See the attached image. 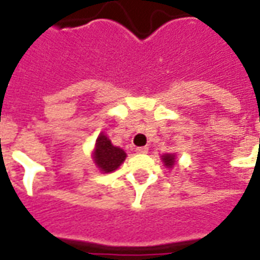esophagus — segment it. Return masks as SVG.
Here are the masks:
<instances>
[{
	"mask_svg": "<svg viewBox=\"0 0 260 260\" xmlns=\"http://www.w3.org/2000/svg\"><path fill=\"white\" fill-rule=\"evenodd\" d=\"M137 153H148V147H139L136 148Z\"/></svg>",
	"mask_w": 260,
	"mask_h": 260,
	"instance_id": "esophagus-1",
	"label": "esophagus"
}]
</instances>
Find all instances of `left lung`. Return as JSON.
<instances>
[{
	"label": "left lung",
	"instance_id": "1",
	"mask_svg": "<svg viewBox=\"0 0 260 260\" xmlns=\"http://www.w3.org/2000/svg\"><path fill=\"white\" fill-rule=\"evenodd\" d=\"M161 159H163V163L167 168H172L175 164V160H176V156L174 153H166V155L161 156Z\"/></svg>",
	"mask_w": 260,
	"mask_h": 260
}]
</instances>
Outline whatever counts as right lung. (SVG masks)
I'll return each mask as SVG.
<instances>
[{"label": "right lung", "instance_id": "obj_1", "mask_svg": "<svg viewBox=\"0 0 260 260\" xmlns=\"http://www.w3.org/2000/svg\"><path fill=\"white\" fill-rule=\"evenodd\" d=\"M126 157V153L119 147H115L104 134H100L96 140L93 160L100 171L108 174L117 170Z\"/></svg>", "mask_w": 260, "mask_h": 260}]
</instances>
